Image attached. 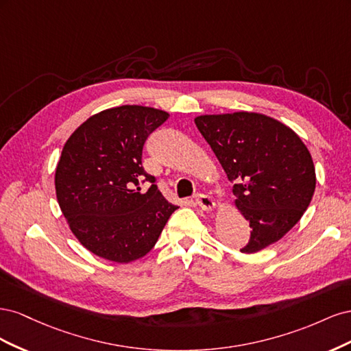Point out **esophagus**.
I'll return each mask as SVG.
<instances>
[{
	"label": "esophagus",
	"mask_w": 351,
	"mask_h": 351,
	"mask_svg": "<svg viewBox=\"0 0 351 351\" xmlns=\"http://www.w3.org/2000/svg\"><path fill=\"white\" fill-rule=\"evenodd\" d=\"M196 202H197V205L204 210H206V212H212V210L215 209L214 199H212L208 195H197L196 196Z\"/></svg>",
	"instance_id": "obj_1"
}]
</instances>
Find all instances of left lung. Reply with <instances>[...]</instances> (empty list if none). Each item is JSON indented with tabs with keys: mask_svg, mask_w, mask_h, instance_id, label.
Here are the masks:
<instances>
[{
	"mask_svg": "<svg viewBox=\"0 0 351 351\" xmlns=\"http://www.w3.org/2000/svg\"><path fill=\"white\" fill-rule=\"evenodd\" d=\"M196 127L230 182L234 205L249 221L250 239L241 253H256L289 232L315 193L312 155L289 125L265 114H205Z\"/></svg>",
	"mask_w": 351,
	"mask_h": 351,
	"instance_id": "8db88e82",
	"label": "left lung"
}]
</instances>
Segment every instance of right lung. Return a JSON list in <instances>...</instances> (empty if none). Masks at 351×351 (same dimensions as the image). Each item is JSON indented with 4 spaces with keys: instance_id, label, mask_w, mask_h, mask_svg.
I'll list each match as a JSON object with an SVG mask.
<instances>
[{
    "instance_id": "right-lung-1",
    "label": "right lung",
    "mask_w": 351,
    "mask_h": 351,
    "mask_svg": "<svg viewBox=\"0 0 351 351\" xmlns=\"http://www.w3.org/2000/svg\"><path fill=\"white\" fill-rule=\"evenodd\" d=\"M169 114L142 105L104 110L82 123L67 139L56 168V193L62 215L83 247L117 263L149 253L177 206L142 167L143 145Z\"/></svg>"
}]
</instances>
